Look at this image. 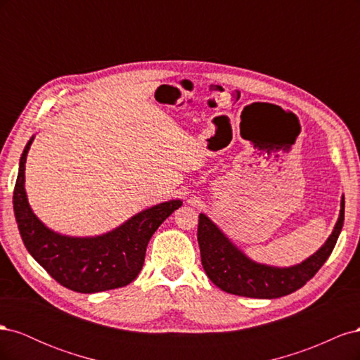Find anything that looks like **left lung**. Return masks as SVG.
<instances>
[{
  "label": "left lung",
  "instance_id": "8db88e82",
  "mask_svg": "<svg viewBox=\"0 0 360 360\" xmlns=\"http://www.w3.org/2000/svg\"><path fill=\"white\" fill-rule=\"evenodd\" d=\"M344 197L340 217L326 243L300 264L274 267L255 263L233 245L204 213L198 219V245L201 263L216 287L236 296L276 299L302 288L329 258L344 225Z\"/></svg>",
  "mask_w": 360,
  "mask_h": 360
}]
</instances>
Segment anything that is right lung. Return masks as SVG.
I'll list each match as a JSON object with an SVG mask.
<instances>
[{"mask_svg":"<svg viewBox=\"0 0 360 360\" xmlns=\"http://www.w3.org/2000/svg\"><path fill=\"white\" fill-rule=\"evenodd\" d=\"M32 139L19 160L13 210L22 242L31 257L58 284L76 292H99L126 287L143 269L151 236L181 205L171 200L150 207L115 230L96 237L61 236L32 213L25 192V162Z\"/></svg>","mask_w":360,"mask_h":360,"instance_id":"obj_1","label":"right lung"}]
</instances>
